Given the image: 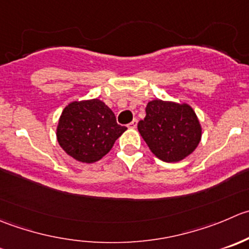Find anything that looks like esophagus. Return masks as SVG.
<instances>
[{
  "label": "esophagus",
  "instance_id": "esophagus-1",
  "mask_svg": "<svg viewBox=\"0 0 249 249\" xmlns=\"http://www.w3.org/2000/svg\"><path fill=\"white\" fill-rule=\"evenodd\" d=\"M136 126H137V119H134L131 123L127 124V127H130V129H136Z\"/></svg>",
  "mask_w": 249,
  "mask_h": 249
}]
</instances>
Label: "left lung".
I'll list each match as a JSON object with an SVG mask.
<instances>
[{
    "label": "left lung",
    "mask_w": 249,
    "mask_h": 249,
    "mask_svg": "<svg viewBox=\"0 0 249 249\" xmlns=\"http://www.w3.org/2000/svg\"><path fill=\"white\" fill-rule=\"evenodd\" d=\"M137 129L152 153L166 163L182 160L198 146L202 127L196 113L186 103L153 100Z\"/></svg>",
    "instance_id": "1"
}]
</instances>
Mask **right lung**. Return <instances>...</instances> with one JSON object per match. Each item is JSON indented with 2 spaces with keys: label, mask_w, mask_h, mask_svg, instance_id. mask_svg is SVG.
<instances>
[{
  "label": "right lung",
  "mask_w": 249,
  "mask_h": 249,
  "mask_svg": "<svg viewBox=\"0 0 249 249\" xmlns=\"http://www.w3.org/2000/svg\"><path fill=\"white\" fill-rule=\"evenodd\" d=\"M126 127L102 101H74L62 112L57 126L58 143L83 163H95L112 149Z\"/></svg>",
  "instance_id": "add662e5"
}]
</instances>
